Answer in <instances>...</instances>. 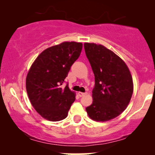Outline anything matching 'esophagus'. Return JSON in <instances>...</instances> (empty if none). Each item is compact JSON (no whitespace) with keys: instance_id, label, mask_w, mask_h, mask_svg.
Instances as JSON below:
<instances>
[{"instance_id":"1","label":"esophagus","mask_w":155,"mask_h":155,"mask_svg":"<svg viewBox=\"0 0 155 155\" xmlns=\"http://www.w3.org/2000/svg\"><path fill=\"white\" fill-rule=\"evenodd\" d=\"M86 92H78V95H79V97H83L84 95H86Z\"/></svg>"}]
</instances>
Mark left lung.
I'll return each instance as SVG.
<instances>
[{
	"label": "left lung",
	"instance_id": "obj_1",
	"mask_svg": "<svg viewBox=\"0 0 155 155\" xmlns=\"http://www.w3.org/2000/svg\"><path fill=\"white\" fill-rule=\"evenodd\" d=\"M95 76L93 102L86 108L88 116L105 122L118 117L127 108L133 92L128 68L120 57L104 46L84 44Z\"/></svg>",
	"mask_w": 155,
	"mask_h": 155
}]
</instances>
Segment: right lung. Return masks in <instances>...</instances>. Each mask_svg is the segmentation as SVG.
Returning <instances> with one entry per match:
<instances>
[{
  "label": "right lung",
  "instance_id": "add662e5",
  "mask_svg": "<svg viewBox=\"0 0 155 155\" xmlns=\"http://www.w3.org/2000/svg\"><path fill=\"white\" fill-rule=\"evenodd\" d=\"M81 49V43L63 42L42 51L32 65L26 78L27 92L32 106L46 120L66 118L75 101L68 84L65 88L61 85Z\"/></svg>",
  "mask_w": 155,
  "mask_h": 155
}]
</instances>
